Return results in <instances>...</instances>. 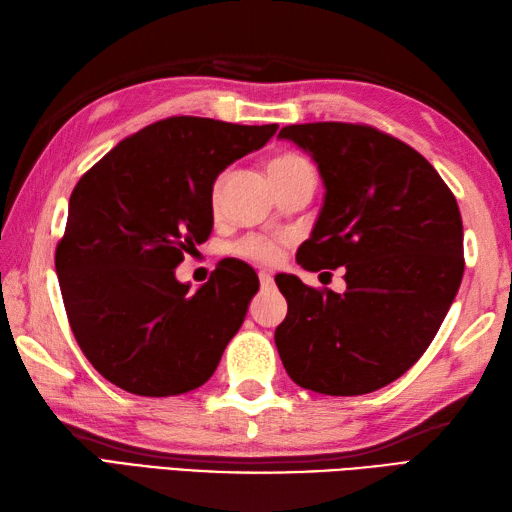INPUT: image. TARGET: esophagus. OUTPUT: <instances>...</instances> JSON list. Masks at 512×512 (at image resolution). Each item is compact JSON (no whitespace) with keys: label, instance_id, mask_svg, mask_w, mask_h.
Instances as JSON below:
<instances>
[{"label":"esophagus","instance_id":"esophagus-1","mask_svg":"<svg viewBox=\"0 0 512 512\" xmlns=\"http://www.w3.org/2000/svg\"><path fill=\"white\" fill-rule=\"evenodd\" d=\"M259 284H262V288H273V275L268 270H259Z\"/></svg>","mask_w":512,"mask_h":512}]
</instances>
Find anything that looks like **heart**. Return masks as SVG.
I'll return each mask as SVG.
<instances>
[{
  "mask_svg": "<svg viewBox=\"0 0 512 512\" xmlns=\"http://www.w3.org/2000/svg\"><path fill=\"white\" fill-rule=\"evenodd\" d=\"M310 169H312L310 162L299 154H292V151H286V154L275 156L268 165L270 180H273L275 184L284 182L292 176H297V173H301V171H310ZM224 180H226V173H222V176L213 182L211 204L215 206V209H217V204H220ZM281 246H284V239L250 233V235H244L233 246V253L239 255V257H244V259H250V262H255V264H266L268 266V264H275L277 259L281 257Z\"/></svg>",
  "mask_w": 512,
  "mask_h": 512,
  "instance_id": "heart-1",
  "label": "heart"
}]
</instances>
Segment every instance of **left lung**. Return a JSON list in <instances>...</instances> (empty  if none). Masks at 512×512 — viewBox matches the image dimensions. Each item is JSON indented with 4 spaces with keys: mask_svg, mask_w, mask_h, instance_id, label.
<instances>
[{
    "mask_svg": "<svg viewBox=\"0 0 512 512\" xmlns=\"http://www.w3.org/2000/svg\"><path fill=\"white\" fill-rule=\"evenodd\" d=\"M319 165L325 200L301 268L345 266L343 295L275 277L288 301L275 343L288 376L325 396H361L427 350L464 275L462 215L431 162L365 123L286 125Z\"/></svg>",
    "mask_w": 512,
    "mask_h": 512,
    "instance_id": "8db88e82",
    "label": "left lung"
}]
</instances>
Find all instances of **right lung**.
Listing matches in <instances>:
<instances>
[{
	"label": "right lung",
	"instance_id": "obj_1",
	"mask_svg": "<svg viewBox=\"0 0 512 512\" xmlns=\"http://www.w3.org/2000/svg\"><path fill=\"white\" fill-rule=\"evenodd\" d=\"M275 132L169 116L121 140L76 182L54 266L76 343L116 387L180 396L213 376L259 279L222 259L189 292L173 270L211 235L217 173Z\"/></svg>",
	"mask_w": 512,
	"mask_h": 512
}]
</instances>
